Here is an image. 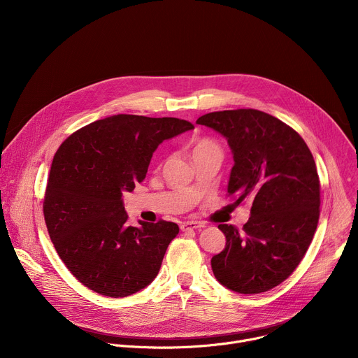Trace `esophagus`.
<instances>
[{"instance_id":"34e87169","label":"esophagus","mask_w":358,"mask_h":358,"mask_svg":"<svg viewBox=\"0 0 358 358\" xmlns=\"http://www.w3.org/2000/svg\"><path fill=\"white\" fill-rule=\"evenodd\" d=\"M202 222H196V221H184L180 224L181 231H191V229H198V228H203Z\"/></svg>"}]
</instances>
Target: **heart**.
Listing matches in <instances>:
<instances>
[{
	"label": "heart",
	"mask_w": 358,
	"mask_h": 358,
	"mask_svg": "<svg viewBox=\"0 0 358 358\" xmlns=\"http://www.w3.org/2000/svg\"><path fill=\"white\" fill-rule=\"evenodd\" d=\"M214 147H217L214 143H211V141H208V140H201V141H198V143L195 144L192 152H196V151H201V150H206V148H214Z\"/></svg>",
	"instance_id": "heart-1"
}]
</instances>
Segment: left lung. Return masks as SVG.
Segmentation results:
<instances>
[{
    "instance_id": "8db88e82",
    "label": "left lung",
    "mask_w": 358,
    "mask_h": 358,
    "mask_svg": "<svg viewBox=\"0 0 358 358\" xmlns=\"http://www.w3.org/2000/svg\"><path fill=\"white\" fill-rule=\"evenodd\" d=\"M196 123L227 138L234 157L228 194L238 195L236 206L243 199L252 203L242 231L218 225L227 243L211 259L214 276L236 293L266 292L292 275L316 232L320 182L315 159L292 127L261 110L213 112Z\"/></svg>"
}]
</instances>
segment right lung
<instances>
[{
	"label": "right lung",
	"mask_w": 358,
	"mask_h": 358,
	"mask_svg": "<svg viewBox=\"0 0 358 358\" xmlns=\"http://www.w3.org/2000/svg\"><path fill=\"white\" fill-rule=\"evenodd\" d=\"M194 126L176 117L115 115L69 136L50 166L43 215L71 273L90 290L126 297L159 275L178 225L127 224L123 192L147 174L152 152Z\"/></svg>",
	"instance_id": "right-lung-1"
}]
</instances>
